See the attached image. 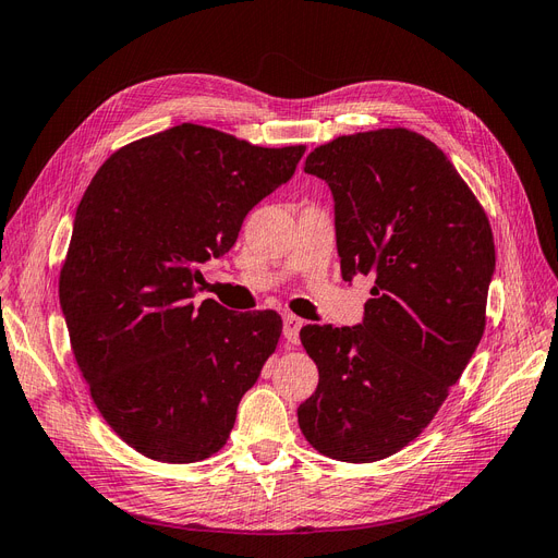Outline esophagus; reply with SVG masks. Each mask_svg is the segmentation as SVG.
Returning a JSON list of instances; mask_svg holds the SVG:
<instances>
[{"instance_id":"1","label":"esophagus","mask_w":558,"mask_h":558,"mask_svg":"<svg viewBox=\"0 0 558 558\" xmlns=\"http://www.w3.org/2000/svg\"><path fill=\"white\" fill-rule=\"evenodd\" d=\"M305 326V320L298 318L295 314H283V337L291 344H298L300 340V328Z\"/></svg>"}]
</instances>
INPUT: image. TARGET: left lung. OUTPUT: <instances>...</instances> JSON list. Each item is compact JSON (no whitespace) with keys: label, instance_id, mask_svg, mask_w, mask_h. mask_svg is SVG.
<instances>
[{"label":"left lung","instance_id":"left-lung-1","mask_svg":"<svg viewBox=\"0 0 558 558\" xmlns=\"http://www.w3.org/2000/svg\"><path fill=\"white\" fill-rule=\"evenodd\" d=\"M335 199L342 279L375 277L359 326H305L318 386L298 408L307 442L347 463L410 445L442 408L486 326L496 246L449 158L404 128L347 134L307 156Z\"/></svg>","mask_w":558,"mask_h":558}]
</instances>
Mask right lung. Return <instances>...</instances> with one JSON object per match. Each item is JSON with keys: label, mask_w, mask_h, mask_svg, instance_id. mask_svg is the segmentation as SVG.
Masks as SVG:
<instances>
[{"label": "right lung", "mask_w": 558, "mask_h": 558, "mask_svg": "<svg viewBox=\"0 0 558 558\" xmlns=\"http://www.w3.org/2000/svg\"><path fill=\"white\" fill-rule=\"evenodd\" d=\"M302 154L183 123L116 150L83 193L60 307L99 414L148 459L195 463L221 449L275 353L277 312L197 305L195 281Z\"/></svg>", "instance_id": "add662e5"}]
</instances>
